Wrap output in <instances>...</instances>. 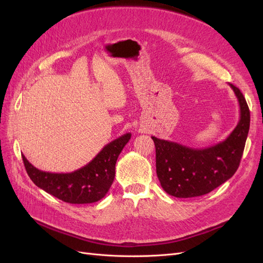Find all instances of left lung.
Wrapping results in <instances>:
<instances>
[{"instance_id": "obj_1", "label": "left lung", "mask_w": 263, "mask_h": 263, "mask_svg": "<svg viewBox=\"0 0 263 263\" xmlns=\"http://www.w3.org/2000/svg\"><path fill=\"white\" fill-rule=\"evenodd\" d=\"M239 103L235 129L218 144L195 149L153 136L157 176L162 189L174 197L208 194L232 178L240 163L250 126V112L240 90L230 84Z\"/></svg>"}]
</instances>
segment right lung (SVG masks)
Listing matches in <instances>:
<instances>
[{"mask_svg": "<svg viewBox=\"0 0 263 263\" xmlns=\"http://www.w3.org/2000/svg\"><path fill=\"white\" fill-rule=\"evenodd\" d=\"M132 134L110 141L82 168L68 173H51L37 169L23 157L27 174L45 192L70 204H89L104 197L115 178V164Z\"/></svg>", "mask_w": 263, "mask_h": 263, "instance_id": "right-lung-1", "label": "right lung"}]
</instances>
